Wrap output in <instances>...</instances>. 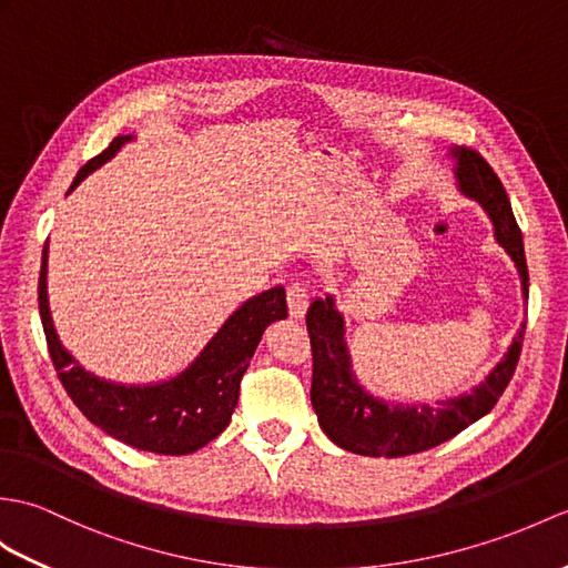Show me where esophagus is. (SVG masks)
I'll use <instances>...</instances> for the list:
<instances>
[{
	"mask_svg": "<svg viewBox=\"0 0 568 568\" xmlns=\"http://www.w3.org/2000/svg\"><path fill=\"white\" fill-rule=\"evenodd\" d=\"M310 307V290L305 283L287 285V310L293 320H305Z\"/></svg>",
	"mask_w": 568,
	"mask_h": 568,
	"instance_id": "1",
	"label": "esophagus"
}]
</instances>
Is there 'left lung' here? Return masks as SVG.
Here are the masks:
<instances>
[{"label": "left lung", "instance_id": "1", "mask_svg": "<svg viewBox=\"0 0 568 568\" xmlns=\"http://www.w3.org/2000/svg\"><path fill=\"white\" fill-rule=\"evenodd\" d=\"M455 186L469 201H477L494 224V240L516 263L523 302L527 305V263L523 234L513 217L504 183L494 169L474 150L450 148ZM307 332L312 338V406L328 440L348 453L365 457H404L430 450L455 438L496 406L508 387L520 358L525 322L513 336L489 375L469 392L424 404H402L382 399L367 389L353 371V355L346 341V316L328 293L314 297L307 310Z\"/></svg>", "mask_w": 568, "mask_h": 568}]
</instances>
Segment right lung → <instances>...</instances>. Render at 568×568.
<instances>
[{
	"label": "right lung",
	"instance_id": "right-lung-1",
	"mask_svg": "<svg viewBox=\"0 0 568 568\" xmlns=\"http://www.w3.org/2000/svg\"><path fill=\"white\" fill-rule=\"evenodd\" d=\"M133 140L135 135H118L99 156L79 169L70 193ZM38 310L52 365L79 412L111 438L156 455H191L230 426L242 375L254 358L263 332L287 316L283 285L263 290L224 320L181 373L148 385H125L87 371L62 346L48 302V244L43 246L38 278Z\"/></svg>",
	"mask_w": 568,
	"mask_h": 568
}]
</instances>
